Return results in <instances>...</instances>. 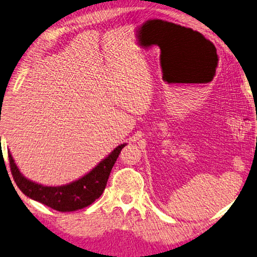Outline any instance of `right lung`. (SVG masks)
Returning <instances> with one entry per match:
<instances>
[{"instance_id":"right-lung-1","label":"right lung","mask_w":257,"mask_h":257,"mask_svg":"<svg viewBox=\"0 0 257 257\" xmlns=\"http://www.w3.org/2000/svg\"><path fill=\"white\" fill-rule=\"evenodd\" d=\"M125 145L126 143L118 145L89 173L66 186L47 187L28 180L19 171L11 153L9 152L10 168L14 181L24 195L57 211H75L91 205L101 196L114 163Z\"/></svg>"}]
</instances>
